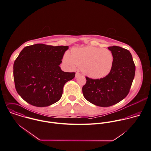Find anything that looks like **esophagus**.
<instances>
[{
	"label": "esophagus",
	"mask_w": 151,
	"mask_h": 151,
	"mask_svg": "<svg viewBox=\"0 0 151 151\" xmlns=\"http://www.w3.org/2000/svg\"><path fill=\"white\" fill-rule=\"evenodd\" d=\"M81 76V73H79V72H76V75H75V78H78V77H79V76Z\"/></svg>",
	"instance_id": "1"
}]
</instances>
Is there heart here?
<instances>
[{"mask_svg":"<svg viewBox=\"0 0 151 151\" xmlns=\"http://www.w3.org/2000/svg\"><path fill=\"white\" fill-rule=\"evenodd\" d=\"M63 61L73 69L77 65L81 68L85 75L98 79L110 73L114 57L112 52L107 49L87 47L72 50L71 55L66 52L63 57Z\"/></svg>","mask_w":151,"mask_h":151,"instance_id":"1","label":"heart"}]
</instances>
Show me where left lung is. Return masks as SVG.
<instances>
[{
	"instance_id": "left-lung-1",
	"label": "left lung",
	"mask_w": 151,
	"mask_h": 151,
	"mask_svg": "<svg viewBox=\"0 0 151 151\" xmlns=\"http://www.w3.org/2000/svg\"><path fill=\"white\" fill-rule=\"evenodd\" d=\"M108 49L114 57L111 72L100 79L86 77V83L82 88L84 97L100 107H109L123 100L129 93L135 72V66L128 50L119 46Z\"/></svg>"
}]
</instances>
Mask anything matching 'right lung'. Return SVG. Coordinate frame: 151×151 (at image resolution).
Returning a JSON list of instances; mask_svg holds the SVG:
<instances>
[{
  "mask_svg": "<svg viewBox=\"0 0 151 151\" xmlns=\"http://www.w3.org/2000/svg\"><path fill=\"white\" fill-rule=\"evenodd\" d=\"M68 48L37 44L23 49L14 62L13 76L16 91L24 100L41 107L60 99L64 85L75 76L60 66Z\"/></svg>",
  "mask_w": 151,
  "mask_h": 151,
  "instance_id": "obj_1",
  "label": "right lung"
}]
</instances>
